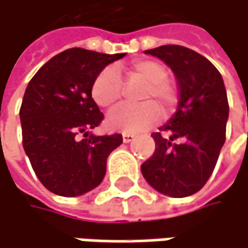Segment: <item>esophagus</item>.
<instances>
[{
    "mask_svg": "<svg viewBox=\"0 0 248 248\" xmlns=\"http://www.w3.org/2000/svg\"><path fill=\"white\" fill-rule=\"evenodd\" d=\"M123 142L125 144H128V142H132L134 140H135V135L134 134H123Z\"/></svg>",
    "mask_w": 248,
    "mask_h": 248,
    "instance_id": "obj_1",
    "label": "esophagus"
}]
</instances>
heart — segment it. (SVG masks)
Masks as SVG:
<instances>
[{
	"instance_id": "b5f03b06",
	"label": "heart",
	"mask_w": 248,
	"mask_h": 248,
	"mask_svg": "<svg viewBox=\"0 0 248 248\" xmlns=\"http://www.w3.org/2000/svg\"><path fill=\"white\" fill-rule=\"evenodd\" d=\"M128 81L144 82L137 98L144 101L137 106H122L107 116L111 131L137 134L148 129L160 120L161 111L169 114L177 101L176 90L169 81V69L155 59H138L126 68H104L91 85L93 100L103 108L114 107L123 93L120 74Z\"/></svg>"
}]
</instances>
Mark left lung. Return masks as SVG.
I'll use <instances>...</instances> for the list:
<instances>
[{"instance_id":"left-lung-1","label":"left lung","mask_w":248,"mask_h":248,"mask_svg":"<svg viewBox=\"0 0 248 248\" xmlns=\"http://www.w3.org/2000/svg\"><path fill=\"white\" fill-rule=\"evenodd\" d=\"M145 53L171 68L180 100L173 117L151 135L155 151L141 171L157 192L186 198L205 186L225 142L230 107L224 79L205 56L189 47L164 45Z\"/></svg>"}]
</instances>
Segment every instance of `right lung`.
<instances>
[{
    "label": "right lung",
    "instance_id": "obj_1",
    "mask_svg": "<svg viewBox=\"0 0 248 248\" xmlns=\"http://www.w3.org/2000/svg\"><path fill=\"white\" fill-rule=\"evenodd\" d=\"M125 55L66 49L30 79L20 108L23 147L49 192L75 198L103 182L107 157L123 140L119 134L97 137L88 132L103 120L91 85L108 63ZM81 133L89 138L78 140Z\"/></svg>",
    "mask_w": 248,
    "mask_h": 248
}]
</instances>
